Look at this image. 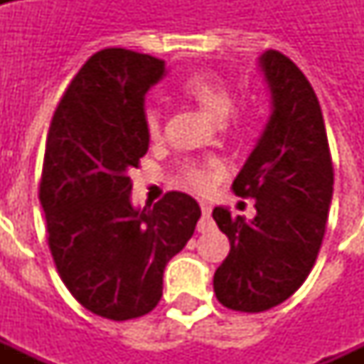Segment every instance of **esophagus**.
I'll use <instances>...</instances> for the list:
<instances>
[{"label": "esophagus", "instance_id": "1", "mask_svg": "<svg viewBox=\"0 0 364 364\" xmlns=\"http://www.w3.org/2000/svg\"><path fill=\"white\" fill-rule=\"evenodd\" d=\"M200 210H203V218L198 222V232H206L210 228V213H213V205L206 203V200H200Z\"/></svg>", "mask_w": 364, "mask_h": 364}]
</instances>
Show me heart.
<instances>
[{"mask_svg":"<svg viewBox=\"0 0 364 364\" xmlns=\"http://www.w3.org/2000/svg\"><path fill=\"white\" fill-rule=\"evenodd\" d=\"M179 93L191 101L200 105L214 119L226 117L234 105V93L230 90L226 80L218 72L213 70H197L189 74L179 83ZM250 120V112L236 111L232 114V122L242 127ZM144 130L150 140H158L161 136V111L158 107H146L144 109ZM177 181L195 191H205L213 183V171L205 164H198L193 159H185L177 167Z\"/></svg>","mask_w":364,"mask_h":364,"instance_id":"b5f03b06","label":"heart"}]
</instances>
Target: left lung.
<instances>
[{
    "label": "left lung",
    "mask_w": 364,
    "mask_h": 364,
    "mask_svg": "<svg viewBox=\"0 0 364 364\" xmlns=\"http://www.w3.org/2000/svg\"><path fill=\"white\" fill-rule=\"evenodd\" d=\"M273 114L232 189L255 198V218L216 206L213 218L230 253L214 273L222 306L257 314L296 292L312 271L333 195V161L318 97L306 75L279 50L261 56Z\"/></svg>",
    "instance_id": "obj_1"
}]
</instances>
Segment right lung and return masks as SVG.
Here are the masks:
<instances>
[{
	"label": "right lung",
	"instance_id": "1",
	"mask_svg": "<svg viewBox=\"0 0 364 364\" xmlns=\"http://www.w3.org/2000/svg\"><path fill=\"white\" fill-rule=\"evenodd\" d=\"M166 62L127 48L95 52L64 91L46 136L38 198L52 259L90 312L124 321L150 314L164 269L195 232L197 200L169 191L151 208L130 203V169L150 138L144 95Z\"/></svg>",
	"mask_w": 364,
	"mask_h": 364
}]
</instances>
